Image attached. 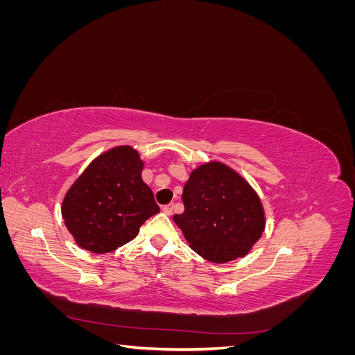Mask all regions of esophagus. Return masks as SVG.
Segmentation results:
<instances>
[{
	"instance_id": "1",
	"label": "esophagus",
	"mask_w": 355,
	"mask_h": 355,
	"mask_svg": "<svg viewBox=\"0 0 355 355\" xmlns=\"http://www.w3.org/2000/svg\"><path fill=\"white\" fill-rule=\"evenodd\" d=\"M173 209H175L173 204H167V206H164V207H163V211L167 214V216H170V214L173 213Z\"/></svg>"
}]
</instances>
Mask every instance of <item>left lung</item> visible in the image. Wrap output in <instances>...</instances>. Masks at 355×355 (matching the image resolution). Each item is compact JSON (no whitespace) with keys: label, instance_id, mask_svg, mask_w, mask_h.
<instances>
[{"label":"left lung","instance_id":"left-lung-1","mask_svg":"<svg viewBox=\"0 0 355 355\" xmlns=\"http://www.w3.org/2000/svg\"><path fill=\"white\" fill-rule=\"evenodd\" d=\"M182 201L185 211L173 220L191 249L209 262L244 257L265 231L261 197L239 171L220 161L191 171Z\"/></svg>","mask_w":355,"mask_h":355}]
</instances>
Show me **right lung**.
Instances as JSON below:
<instances>
[{"label": "right lung", "mask_w": 355, "mask_h": 355, "mask_svg": "<svg viewBox=\"0 0 355 355\" xmlns=\"http://www.w3.org/2000/svg\"><path fill=\"white\" fill-rule=\"evenodd\" d=\"M144 159L130 145L96 157L63 197L65 227L81 249L110 253L132 241L159 211L153 189L142 180Z\"/></svg>", "instance_id": "add662e5"}]
</instances>
